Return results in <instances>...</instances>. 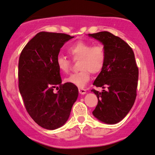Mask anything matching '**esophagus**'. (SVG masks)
<instances>
[{"label":"esophagus","mask_w":155,"mask_h":155,"mask_svg":"<svg viewBox=\"0 0 155 155\" xmlns=\"http://www.w3.org/2000/svg\"><path fill=\"white\" fill-rule=\"evenodd\" d=\"M79 92L81 94H85L87 93V90L83 88H79Z\"/></svg>","instance_id":"1"}]
</instances>
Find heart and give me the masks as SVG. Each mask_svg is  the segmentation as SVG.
<instances>
[{
	"label": "heart",
	"instance_id": "b5f03b06",
	"mask_svg": "<svg viewBox=\"0 0 155 155\" xmlns=\"http://www.w3.org/2000/svg\"><path fill=\"white\" fill-rule=\"evenodd\" d=\"M68 51L74 59H81L79 64L81 71L66 77L65 79L66 82L83 87L90 79L91 72L97 74L103 68L106 55L105 48L101 45H92L89 42L79 41L71 46ZM56 64L61 71L67 73L69 71L70 61L63 55L57 57Z\"/></svg>",
	"mask_w": 155,
	"mask_h": 155
}]
</instances>
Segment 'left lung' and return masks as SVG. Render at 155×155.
Listing matches in <instances>:
<instances>
[{
	"mask_svg": "<svg viewBox=\"0 0 155 155\" xmlns=\"http://www.w3.org/2000/svg\"><path fill=\"white\" fill-rule=\"evenodd\" d=\"M88 36L103 45L106 55L103 68L93 83L103 90H92L98 98L92 114L102 123L115 124L126 116L137 97L139 69L134 51L124 40L108 31Z\"/></svg>",
	"mask_w": 155,
	"mask_h": 155,
	"instance_id": "8db88e82",
	"label": "left lung"
}]
</instances>
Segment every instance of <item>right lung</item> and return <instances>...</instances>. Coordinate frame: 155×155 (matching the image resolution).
Wrapping results in <instances>:
<instances>
[{
	"label": "right lung",
	"instance_id": "add662e5",
	"mask_svg": "<svg viewBox=\"0 0 155 155\" xmlns=\"http://www.w3.org/2000/svg\"><path fill=\"white\" fill-rule=\"evenodd\" d=\"M41 31L28 42L18 61V89L26 110L41 127L57 129L66 123L79 95L77 87L62 84L56 58L63 45L74 38ZM60 89L57 93L54 88Z\"/></svg>",
	"mask_w": 155,
	"mask_h": 155
}]
</instances>
